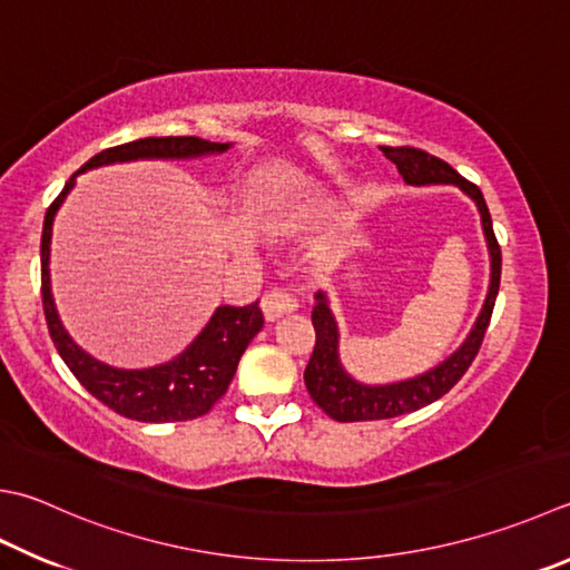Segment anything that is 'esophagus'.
<instances>
[{"instance_id": "1", "label": "esophagus", "mask_w": 570, "mask_h": 570, "mask_svg": "<svg viewBox=\"0 0 570 570\" xmlns=\"http://www.w3.org/2000/svg\"><path fill=\"white\" fill-rule=\"evenodd\" d=\"M261 307H263L265 320L267 322H275L277 317H283L287 313H295L297 299L289 295V293H285V289H271V293L263 297Z\"/></svg>"}]
</instances>
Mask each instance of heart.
<instances>
[{
	"label": "heart",
	"mask_w": 570,
	"mask_h": 570,
	"mask_svg": "<svg viewBox=\"0 0 570 570\" xmlns=\"http://www.w3.org/2000/svg\"><path fill=\"white\" fill-rule=\"evenodd\" d=\"M330 196V186L322 184V180H315V184H307L305 188L295 190L281 208H277L271 218H267L265 228L273 235H285L297 230L313 213L325 206Z\"/></svg>",
	"instance_id": "1"
}]
</instances>
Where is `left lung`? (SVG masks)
<instances>
[{
	"mask_svg": "<svg viewBox=\"0 0 570 570\" xmlns=\"http://www.w3.org/2000/svg\"><path fill=\"white\" fill-rule=\"evenodd\" d=\"M382 154L392 160L396 170H400L404 184L454 186L464 193L466 198H471L481 216V230H484V240L489 248V289L474 327L469 330L466 340L461 342L446 360L439 362L432 370L416 374V377L386 384H364L360 380H354L345 370V364L340 360V327L335 313H332L330 307V297L327 293H317L313 307L315 350L305 367V386L320 410L335 419V422H374V419L402 416L422 410V406L436 402L439 396H444L461 377H464L469 364L474 362L481 347V340L487 335L493 303H497L499 295L501 250L497 238H493L491 216L481 190L461 178L442 158L429 156L424 151H419V148L382 146Z\"/></svg>",
	"mask_w": 570,
	"mask_h": 570,
	"instance_id": "1",
	"label": "left lung"
}]
</instances>
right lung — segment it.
I'll return each instance as SVG.
<instances>
[{
	"label": "right lung",
	"instance_id": "1",
	"mask_svg": "<svg viewBox=\"0 0 570 570\" xmlns=\"http://www.w3.org/2000/svg\"><path fill=\"white\" fill-rule=\"evenodd\" d=\"M230 146L233 144H213L198 136H148L131 144L106 148L91 160H86L47 210L45 230H41V299H45V315L53 347L67 362L73 377L96 400L126 419L164 424L188 422V419L208 414L210 406L228 392V384L235 377L245 347L263 330V313L257 303L245 307L220 305L210 315L208 325L198 332V337L174 360L144 370L111 367V364L96 360L81 350L59 317L57 303H53L51 295L49 273L53 218H57L61 203L67 200L71 188L77 186V176L86 174V170L111 164H131V160H186L218 156L228 151Z\"/></svg>",
	"mask_w": 570,
	"mask_h": 570
}]
</instances>
